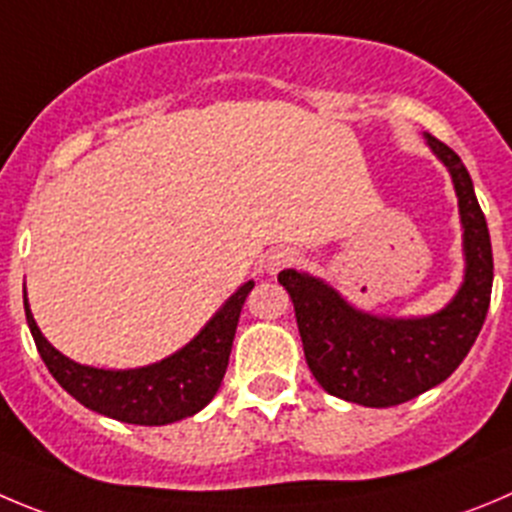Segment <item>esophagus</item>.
I'll use <instances>...</instances> for the list:
<instances>
[{"mask_svg":"<svg viewBox=\"0 0 512 512\" xmlns=\"http://www.w3.org/2000/svg\"><path fill=\"white\" fill-rule=\"evenodd\" d=\"M295 260H298V252L290 250V247H280V250H275L270 257H267V270L278 272L283 270V267L295 265Z\"/></svg>","mask_w":512,"mask_h":512,"instance_id":"esophagus-1","label":"esophagus"}]
</instances>
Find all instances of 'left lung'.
Returning a JSON list of instances; mask_svg holds the SVG:
<instances>
[{
    "label": "left lung",
    "mask_w": 512,
    "mask_h": 512,
    "mask_svg": "<svg viewBox=\"0 0 512 512\" xmlns=\"http://www.w3.org/2000/svg\"><path fill=\"white\" fill-rule=\"evenodd\" d=\"M460 199L465 229V283L450 305L429 318H376L351 308L323 280L283 270L303 338L308 369L338 399L364 407H396L442 384L465 361L485 323L493 293V245L485 214L460 156L427 133Z\"/></svg>",
    "instance_id": "1"
}]
</instances>
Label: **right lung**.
<instances>
[{
    "label": "right lung",
    "instance_id": "obj_1",
    "mask_svg": "<svg viewBox=\"0 0 512 512\" xmlns=\"http://www.w3.org/2000/svg\"><path fill=\"white\" fill-rule=\"evenodd\" d=\"M252 288L255 283L242 285L202 328V333L174 356L131 371H105L75 364L42 336L27 305V293L25 313L47 371L73 399L118 422L161 427L197 414L214 399L227 371L242 305Z\"/></svg>",
    "mask_w": 512,
    "mask_h": 512
}]
</instances>
